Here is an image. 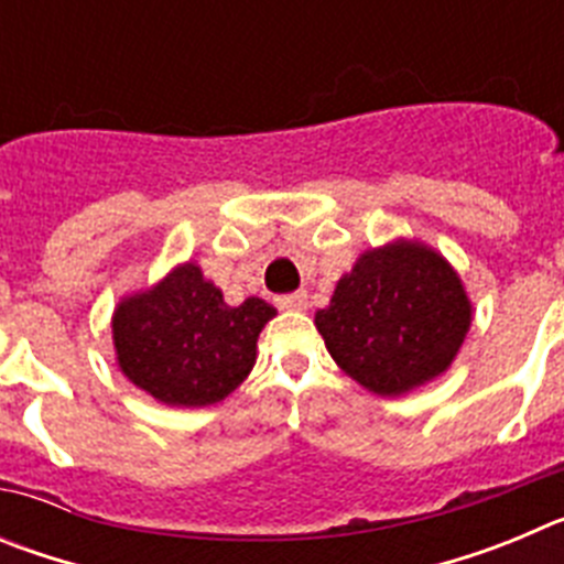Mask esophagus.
<instances>
[{
	"label": "esophagus",
	"instance_id": "34e87169",
	"mask_svg": "<svg viewBox=\"0 0 564 564\" xmlns=\"http://www.w3.org/2000/svg\"><path fill=\"white\" fill-rule=\"evenodd\" d=\"M276 307H282V311H305L307 293L296 291V293H285V296H276Z\"/></svg>",
	"mask_w": 564,
	"mask_h": 564
}]
</instances>
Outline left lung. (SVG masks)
I'll use <instances>...</instances> for the list:
<instances>
[{
  "instance_id": "8db88e82",
  "label": "left lung",
  "mask_w": 564,
  "mask_h": 564,
  "mask_svg": "<svg viewBox=\"0 0 564 564\" xmlns=\"http://www.w3.org/2000/svg\"><path fill=\"white\" fill-rule=\"evenodd\" d=\"M327 352L352 381L383 398L423 387L455 361L471 302L455 268L417 239L370 248L316 311Z\"/></svg>"
}]
</instances>
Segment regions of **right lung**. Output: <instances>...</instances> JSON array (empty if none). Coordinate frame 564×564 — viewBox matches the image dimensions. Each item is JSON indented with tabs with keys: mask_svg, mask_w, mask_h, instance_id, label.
<instances>
[{
	"mask_svg": "<svg viewBox=\"0 0 564 564\" xmlns=\"http://www.w3.org/2000/svg\"><path fill=\"white\" fill-rule=\"evenodd\" d=\"M276 316L265 299L228 305L194 262L123 296L112 341L123 376L169 406H212L231 395L257 361V338Z\"/></svg>",
	"mask_w": 564,
	"mask_h": 564,
	"instance_id": "add662e5",
	"label": "right lung"
}]
</instances>
